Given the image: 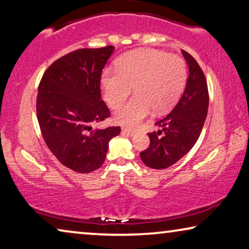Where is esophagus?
Segmentation results:
<instances>
[{
    "mask_svg": "<svg viewBox=\"0 0 249 249\" xmlns=\"http://www.w3.org/2000/svg\"><path fill=\"white\" fill-rule=\"evenodd\" d=\"M122 133H123V134L128 135V136L134 135V131H132V129H129V128H123L122 129Z\"/></svg>",
    "mask_w": 249,
    "mask_h": 249,
    "instance_id": "obj_1",
    "label": "esophagus"
}]
</instances>
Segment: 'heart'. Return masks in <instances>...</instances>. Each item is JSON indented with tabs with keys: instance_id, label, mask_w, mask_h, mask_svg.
<instances>
[{
	"instance_id": "heart-1",
	"label": "heart",
	"mask_w": 249,
	"mask_h": 249,
	"mask_svg": "<svg viewBox=\"0 0 249 249\" xmlns=\"http://www.w3.org/2000/svg\"><path fill=\"white\" fill-rule=\"evenodd\" d=\"M186 64L179 56L153 48L131 51L118 57L116 71L101 73L104 99L111 108H118L134 87L135 97L114 115L117 124L138 126L155 109L162 113L174 106L185 88Z\"/></svg>"
}]
</instances>
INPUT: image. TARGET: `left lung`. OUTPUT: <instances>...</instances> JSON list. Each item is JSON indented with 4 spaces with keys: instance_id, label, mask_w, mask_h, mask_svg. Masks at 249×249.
<instances>
[{
    "instance_id": "obj_1",
    "label": "left lung",
    "mask_w": 249,
    "mask_h": 249,
    "mask_svg": "<svg viewBox=\"0 0 249 249\" xmlns=\"http://www.w3.org/2000/svg\"><path fill=\"white\" fill-rule=\"evenodd\" d=\"M188 65L184 93L174 109L157 122L161 129L149 133V148L140 153L145 166L164 169L183 158L199 138L209 107L208 83L198 63L181 51Z\"/></svg>"
}]
</instances>
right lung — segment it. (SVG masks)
Instances as JSON below:
<instances>
[{
  "instance_id": "add662e5",
  "label": "right lung",
  "mask_w": 249,
  "mask_h": 249,
  "mask_svg": "<svg viewBox=\"0 0 249 249\" xmlns=\"http://www.w3.org/2000/svg\"><path fill=\"white\" fill-rule=\"evenodd\" d=\"M114 48H81L62 56L38 87L37 118L45 143L59 162L76 173L101 167L108 143L121 132L120 126L91 127L110 116L101 100L100 79Z\"/></svg>"
}]
</instances>
